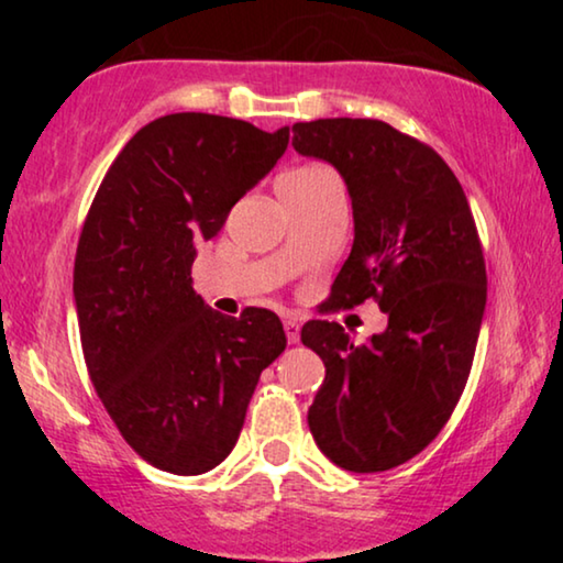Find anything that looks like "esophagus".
I'll return each instance as SVG.
<instances>
[{
	"label": "esophagus",
	"mask_w": 563,
	"mask_h": 563,
	"mask_svg": "<svg viewBox=\"0 0 563 563\" xmlns=\"http://www.w3.org/2000/svg\"><path fill=\"white\" fill-rule=\"evenodd\" d=\"M284 330H287V341L295 345L299 343V322L297 320H284Z\"/></svg>",
	"instance_id": "esophagus-1"
}]
</instances>
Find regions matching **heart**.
<instances>
[{"instance_id":"heart-1","label":"heart","mask_w":563,"mask_h":563,"mask_svg":"<svg viewBox=\"0 0 563 563\" xmlns=\"http://www.w3.org/2000/svg\"><path fill=\"white\" fill-rule=\"evenodd\" d=\"M325 172L322 166H302V168H291V172L282 174L279 181H295V179H310V176Z\"/></svg>"}]
</instances>
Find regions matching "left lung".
Instances as JSON below:
<instances>
[{"label": "left lung", "mask_w": 563, "mask_h": 563, "mask_svg": "<svg viewBox=\"0 0 563 563\" xmlns=\"http://www.w3.org/2000/svg\"><path fill=\"white\" fill-rule=\"evenodd\" d=\"M297 153L328 161L353 207V249L320 310L376 299L387 330L356 345L328 320L302 343L325 364L307 412L318 449L345 472H387L449 422L487 305V268L466 195L449 164L382 120L291 125Z\"/></svg>", "instance_id": "8db88e82"}]
</instances>
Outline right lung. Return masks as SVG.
I'll return each instance as SVG.
<instances>
[{
	"label": "right lung",
	"instance_id": "1",
	"mask_svg": "<svg viewBox=\"0 0 563 563\" xmlns=\"http://www.w3.org/2000/svg\"><path fill=\"white\" fill-rule=\"evenodd\" d=\"M289 128L176 112L130 137L74 261L81 349L104 410L161 472L205 474L241 435L258 376L287 349L264 307L228 318L191 287L197 245L284 156Z\"/></svg>",
	"mask_w": 563,
	"mask_h": 563
}]
</instances>
